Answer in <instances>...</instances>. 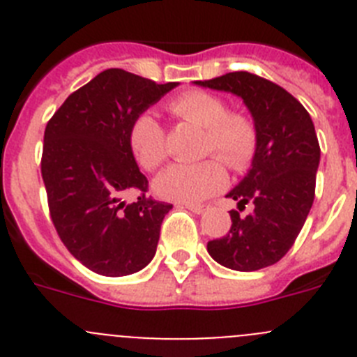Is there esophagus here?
I'll return each mask as SVG.
<instances>
[{"label": "esophagus", "mask_w": 357, "mask_h": 357, "mask_svg": "<svg viewBox=\"0 0 357 357\" xmlns=\"http://www.w3.org/2000/svg\"><path fill=\"white\" fill-rule=\"evenodd\" d=\"M184 207L189 211H193L195 214H202L209 209V206H206V204H184Z\"/></svg>", "instance_id": "34e87169"}]
</instances>
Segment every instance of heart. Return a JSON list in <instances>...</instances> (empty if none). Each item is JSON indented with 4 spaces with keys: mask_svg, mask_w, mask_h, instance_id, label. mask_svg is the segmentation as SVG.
<instances>
[{
    "mask_svg": "<svg viewBox=\"0 0 357 357\" xmlns=\"http://www.w3.org/2000/svg\"><path fill=\"white\" fill-rule=\"evenodd\" d=\"M169 112L206 130L202 146L204 155H214L234 172H243L252 164L257 151V128L248 116L230 112L229 103L209 91H185L173 98ZM128 146L143 169L159 168L166 160V135L155 118L143 112L128 128ZM227 184V172L217 159L198 164H172L157 175L153 191L164 200L195 202L206 200L222 191Z\"/></svg>",
    "mask_w": 357,
    "mask_h": 357,
    "instance_id": "obj_1",
    "label": "heart"
}]
</instances>
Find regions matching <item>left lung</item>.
Returning a JSON list of instances; mask_svg holds the SVG:
<instances>
[{
    "instance_id": "8db88e82",
    "label": "left lung",
    "mask_w": 357,
    "mask_h": 357,
    "mask_svg": "<svg viewBox=\"0 0 357 357\" xmlns=\"http://www.w3.org/2000/svg\"><path fill=\"white\" fill-rule=\"evenodd\" d=\"M195 84L241 98L257 128L252 168L227 195L239 211L247 204L254 209L245 218L230 211L232 227L207 243V252L238 272L272 266L293 247L313 206L320 144L311 116L280 85L247 71Z\"/></svg>"
}]
</instances>
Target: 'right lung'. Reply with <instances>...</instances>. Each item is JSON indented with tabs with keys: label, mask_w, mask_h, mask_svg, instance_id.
I'll return each instance as SVG.
<instances>
[{
	"label": "right lung",
	"mask_w": 357,
	"mask_h": 357,
	"mask_svg": "<svg viewBox=\"0 0 357 357\" xmlns=\"http://www.w3.org/2000/svg\"><path fill=\"white\" fill-rule=\"evenodd\" d=\"M176 85L105 69L69 94L46 125L40 173L50 216L73 257L94 273L130 275L155 255L173 206L146 197L128 128ZM128 190L140 193L132 204L122 200Z\"/></svg>",
	"instance_id": "obj_1"
}]
</instances>
